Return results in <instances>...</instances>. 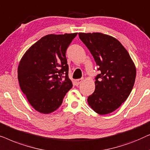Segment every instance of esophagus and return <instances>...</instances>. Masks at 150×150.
Listing matches in <instances>:
<instances>
[{
  "instance_id": "esophagus-1",
  "label": "esophagus",
  "mask_w": 150,
  "mask_h": 150,
  "mask_svg": "<svg viewBox=\"0 0 150 150\" xmlns=\"http://www.w3.org/2000/svg\"><path fill=\"white\" fill-rule=\"evenodd\" d=\"M83 81V79H77V80H76V81H75V83H76V85H80V84H81Z\"/></svg>"
}]
</instances>
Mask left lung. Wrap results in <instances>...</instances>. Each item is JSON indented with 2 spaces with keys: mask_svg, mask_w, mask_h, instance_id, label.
I'll list each match as a JSON object with an SVG mask.
<instances>
[{
  "mask_svg": "<svg viewBox=\"0 0 150 150\" xmlns=\"http://www.w3.org/2000/svg\"><path fill=\"white\" fill-rule=\"evenodd\" d=\"M79 35L100 71L88 104L98 114H109L128 98L136 79V66L126 49L113 37L102 33H79Z\"/></svg>",
  "mask_w": 150,
  "mask_h": 150,
  "instance_id": "left-lung-1",
  "label": "left lung"
}]
</instances>
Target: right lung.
<instances>
[{
	"label": "right lung",
	"mask_w": 150,
	"mask_h": 150,
	"mask_svg": "<svg viewBox=\"0 0 150 150\" xmlns=\"http://www.w3.org/2000/svg\"><path fill=\"white\" fill-rule=\"evenodd\" d=\"M76 35H47L33 44L20 59V87L30 105L41 113L56 110L72 87L65 52Z\"/></svg>",
	"instance_id": "add662e5"
}]
</instances>
